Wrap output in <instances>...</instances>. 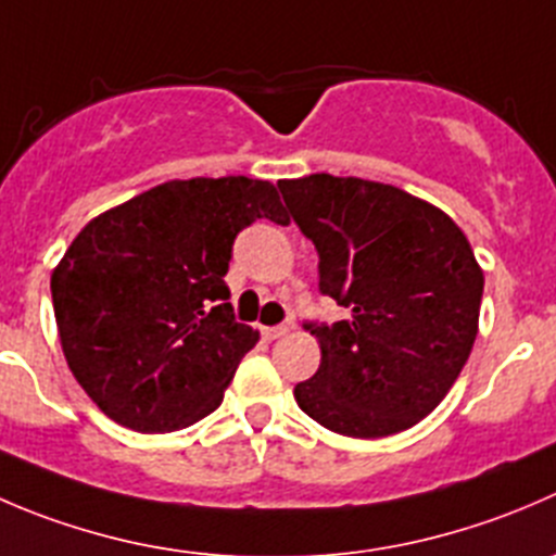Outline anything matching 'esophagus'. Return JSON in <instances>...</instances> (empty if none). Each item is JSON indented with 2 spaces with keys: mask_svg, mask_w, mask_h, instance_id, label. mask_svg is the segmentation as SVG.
Listing matches in <instances>:
<instances>
[{
  "mask_svg": "<svg viewBox=\"0 0 556 556\" xmlns=\"http://www.w3.org/2000/svg\"><path fill=\"white\" fill-rule=\"evenodd\" d=\"M261 331H263V337L268 339V342H274V339L288 337L290 328H288V326H266V328H261Z\"/></svg>",
  "mask_w": 556,
  "mask_h": 556,
  "instance_id": "1",
  "label": "esophagus"
}]
</instances>
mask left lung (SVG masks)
<instances>
[{
    "mask_svg": "<svg viewBox=\"0 0 556 556\" xmlns=\"http://www.w3.org/2000/svg\"><path fill=\"white\" fill-rule=\"evenodd\" d=\"M295 225L315 244L320 293L348 306L306 323L320 369L293 396L344 438H388L427 418L470 358L483 271L459 225L393 185L312 174L282 179Z\"/></svg>",
    "mask_w": 556,
    "mask_h": 556,
    "instance_id": "left-lung-1",
    "label": "left lung"
}]
</instances>
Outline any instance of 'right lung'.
I'll return each instance as SVG.
<instances>
[{
  "instance_id": "1",
  "label": "right lung",
  "mask_w": 556,
  "mask_h": 556,
  "mask_svg": "<svg viewBox=\"0 0 556 556\" xmlns=\"http://www.w3.org/2000/svg\"><path fill=\"white\" fill-rule=\"evenodd\" d=\"M282 223L271 181L152 187L91 219L51 274L59 342L91 402L135 432L192 427L223 404L257 331L225 285L233 239Z\"/></svg>"
}]
</instances>
